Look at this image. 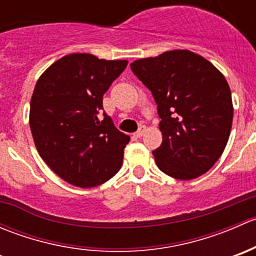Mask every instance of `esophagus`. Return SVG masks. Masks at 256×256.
I'll return each instance as SVG.
<instances>
[{"label":"esophagus","mask_w":256,"mask_h":256,"mask_svg":"<svg viewBox=\"0 0 256 256\" xmlns=\"http://www.w3.org/2000/svg\"><path fill=\"white\" fill-rule=\"evenodd\" d=\"M144 132H146V128H144V126H141V128H138L135 134H134V138H141V136L144 135Z\"/></svg>","instance_id":"obj_1"}]
</instances>
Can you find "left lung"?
I'll return each instance as SVG.
<instances>
[{
	"instance_id": "8db88e82",
	"label": "left lung",
	"mask_w": 256,
	"mask_h": 256,
	"mask_svg": "<svg viewBox=\"0 0 256 256\" xmlns=\"http://www.w3.org/2000/svg\"><path fill=\"white\" fill-rule=\"evenodd\" d=\"M131 70L151 90L161 118L157 167L176 180L202 176L223 154L233 124L230 88L223 74L187 49L138 59Z\"/></svg>"
}]
</instances>
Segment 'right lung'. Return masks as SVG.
<instances>
[{
	"label": "right lung",
	"mask_w": 256,
	"mask_h": 256,
	"mask_svg": "<svg viewBox=\"0 0 256 256\" xmlns=\"http://www.w3.org/2000/svg\"><path fill=\"white\" fill-rule=\"evenodd\" d=\"M128 60L73 53L54 62L37 80L30 126L37 151L49 168L70 184L92 188L121 168L130 138L104 114L102 96Z\"/></svg>",
	"instance_id": "1"
}]
</instances>
